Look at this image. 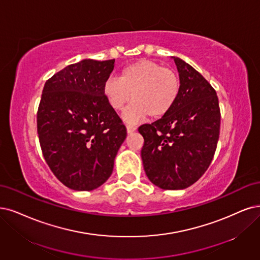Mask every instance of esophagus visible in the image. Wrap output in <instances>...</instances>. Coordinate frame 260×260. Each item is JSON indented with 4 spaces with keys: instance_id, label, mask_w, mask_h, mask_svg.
Instances as JSON below:
<instances>
[{
    "instance_id": "esophagus-1",
    "label": "esophagus",
    "mask_w": 260,
    "mask_h": 260,
    "mask_svg": "<svg viewBox=\"0 0 260 260\" xmlns=\"http://www.w3.org/2000/svg\"><path fill=\"white\" fill-rule=\"evenodd\" d=\"M137 128H136V126H133V125H126V131H127V133L128 134H132V133H134L135 132Z\"/></svg>"
}]
</instances>
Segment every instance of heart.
<instances>
[{
  "instance_id": "obj_1",
  "label": "heart",
  "mask_w": 260,
  "mask_h": 260,
  "mask_svg": "<svg viewBox=\"0 0 260 260\" xmlns=\"http://www.w3.org/2000/svg\"><path fill=\"white\" fill-rule=\"evenodd\" d=\"M179 93L178 74L149 60L125 66L119 78L110 77L104 84L105 98L114 111L123 110L131 100L134 101L123 114L129 123L148 115L153 119L165 115L174 107Z\"/></svg>"
}]
</instances>
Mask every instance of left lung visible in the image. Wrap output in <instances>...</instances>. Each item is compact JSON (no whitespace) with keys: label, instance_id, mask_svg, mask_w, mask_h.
I'll list each match as a JSON object with an SVG mask.
<instances>
[{"label":"left lung","instance_id":"obj_1","mask_svg":"<svg viewBox=\"0 0 260 260\" xmlns=\"http://www.w3.org/2000/svg\"><path fill=\"white\" fill-rule=\"evenodd\" d=\"M180 78L174 107L138 128L145 143L146 175L162 189H183L203 176L213 159L219 137L220 111L215 90L194 67L172 56Z\"/></svg>","mask_w":260,"mask_h":260}]
</instances>
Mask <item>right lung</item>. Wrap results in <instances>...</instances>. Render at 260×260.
<instances>
[{
  "label": "right lung",
  "instance_id": "1",
  "mask_svg": "<svg viewBox=\"0 0 260 260\" xmlns=\"http://www.w3.org/2000/svg\"><path fill=\"white\" fill-rule=\"evenodd\" d=\"M114 59H85L44 85L37 133L45 160L62 183L92 190L109 179L126 128L104 94Z\"/></svg>",
  "mask_w": 260,
  "mask_h": 260
}]
</instances>
